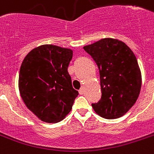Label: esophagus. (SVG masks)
Here are the masks:
<instances>
[{
	"mask_svg": "<svg viewBox=\"0 0 154 154\" xmlns=\"http://www.w3.org/2000/svg\"><path fill=\"white\" fill-rule=\"evenodd\" d=\"M85 92V90H84V87H82L81 89L79 90V94H83Z\"/></svg>",
	"mask_w": 154,
	"mask_h": 154,
	"instance_id": "34e87169",
	"label": "esophagus"
}]
</instances>
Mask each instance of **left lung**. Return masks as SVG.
Segmentation results:
<instances>
[{
    "instance_id": "8db88e82",
    "label": "left lung",
    "mask_w": 154,
    "mask_h": 154,
    "mask_svg": "<svg viewBox=\"0 0 154 154\" xmlns=\"http://www.w3.org/2000/svg\"><path fill=\"white\" fill-rule=\"evenodd\" d=\"M83 48L99 69L102 98L92 107L107 119L119 118L134 105L141 88V72L137 57L124 42L102 38Z\"/></svg>"
}]
</instances>
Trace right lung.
Listing matches in <instances>:
<instances>
[{"label":"right lung","instance_id":"add662e5","mask_svg":"<svg viewBox=\"0 0 154 154\" xmlns=\"http://www.w3.org/2000/svg\"><path fill=\"white\" fill-rule=\"evenodd\" d=\"M72 50L51 44L32 49L22 63L18 78L21 98L46 123H58L72 110L78 91L68 72Z\"/></svg>","mask_w":154,"mask_h":154}]
</instances>
